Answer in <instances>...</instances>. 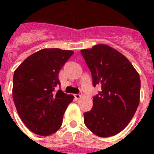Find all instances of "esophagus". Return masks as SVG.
Returning <instances> with one entry per match:
<instances>
[{
	"label": "esophagus",
	"instance_id": "34e87169",
	"mask_svg": "<svg viewBox=\"0 0 154 154\" xmlns=\"http://www.w3.org/2000/svg\"><path fill=\"white\" fill-rule=\"evenodd\" d=\"M81 97H82V94L78 93V94H75V99H80Z\"/></svg>",
	"mask_w": 154,
	"mask_h": 154
}]
</instances>
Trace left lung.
I'll return each instance as SVG.
<instances>
[{"mask_svg":"<svg viewBox=\"0 0 154 154\" xmlns=\"http://www.w3.org/2000/svg\"><path fill=\"white\" fill-rule=\"evenodd\" d=\"M92 74V85L101 90L93 96V106L84 113V123L100 137L121 132L129 124L140 103V79L120 52L106 45L81 51Z\"/></svg>","mask_w":154,"mask_h":154,"instance_id":"left-lung-1","label":"left lung"}]
</instances>
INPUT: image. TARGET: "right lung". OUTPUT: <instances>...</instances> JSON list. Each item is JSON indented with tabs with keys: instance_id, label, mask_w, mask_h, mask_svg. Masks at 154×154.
Returning a JSON list of instances; mask_svg holds the SVG:
<instances>
[{
	"instance_id": "1",
	"label": "right lung",
	"mask_w": 154,
	"mask_h": 154,
	"mask_svg": "<svg viewBox=\"0 0 154 154\" xmlns=\"http://www.w3.org/2000/svg\"><path fill=\"white\" fill-rule=\"evenodd\" d=\"M74 51L45 48L25 59L14 73L13 99L17 113L35 134L49 136L59 130L74 96L61 89L58 73Z\"/></svg>"
}]
</instances>
